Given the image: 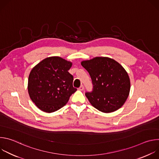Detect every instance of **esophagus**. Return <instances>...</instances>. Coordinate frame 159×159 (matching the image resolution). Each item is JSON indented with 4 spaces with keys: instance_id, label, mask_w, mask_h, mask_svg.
Segmentation results:
<instances>
[{
    "instance_id": "1",
    "label": "esophagus",
    "mask_w": 159,
    "mask_h": 159,
    "mask_svg": "<svg viewBox=\"0 0 159 159\" xmlns=\"http://www.w3.org/2000/svg\"><path fill=\"white\" fill-rule=\"evenodd\" d=\"M84 85H81L79 88V89L80 90H84Z\"/></svg>"
}]
</instances>
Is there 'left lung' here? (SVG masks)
Returning <instances> with one entry per match:
<instances>
[{"label": "left lung", "mask_w": 159, "mask_h": 159, "mask_svg": "<svg viewBox=\"0 0 159 159\" xmlns=\"http://www.w3.org/2000/svg\"><path fill=\"white\" fill-rule=\"evenodd\" d=\"M81 65L92 79L93 91L85 93L90 103L105 113L120 109L130 90L129 78L124 68L108 57H95L82 61Z\"/></svg>", "instance_id": "obj_1"}]
</instances>
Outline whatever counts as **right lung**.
Returning <instances> with one entry per match:
<instances>
[{
  "mask_svg": "<svg viewBox=\"0 0 159 159\" xmlns=\"http://www.w3.org/2000/svg\"><path fill=\"white\" fill-rule=\"evenodd\" d=\"M72 63L59 57L43 60L31 70L28 89L30 97L41 111L53 112L64 106L77 89L69 72Z\"/></svg>",
  "mask_w": 159,
  "mask_h": 159,
  "instance_id": "right-lung-1",
  "label": "right lung"
}]
</instances>
